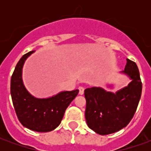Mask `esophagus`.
Segmentation results:
<instances>
[{"label":"esophagus","instance_id":"obj_1","mask_svg":"<svg viewBox=\"0 0 151 151\" xmlns=\"http://www.w3.org/2000/svg\"><path fill=\"white\" fill-rule=\"evenodd\" d=\"M78 90H79V94L80 95H83L84 94V87H82V86H79L78 87Z\"/></svg>","mask_w":151,"mask_h":151}]
</instances>
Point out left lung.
Segmentation results:
<instances>
[{
	"label": "left lung",
	"instance_id": "8db88e82",
	"mask_svg": "<svg viewBox=\"0 0 151 151\" xmlns=\"http://www.w3.org/2000/svg\"><path fill=\"white\" fill-rule=\"evenodd\" d=\"M122 73L131 82L116 93L101 87L84 91L86 107L85 117L90 129L100 135L116 133L126 127L135 114L139 103L142 83L136 63L127 59Z\"/></svg>",
	"mask_w": 151,
	"mask_h": 151
}]
</instances>
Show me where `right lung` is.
<instances>
[{
	"label": "right lung",
	"instance_id": "add662e5",
	"mask_svg": "<svg viewBox=\"0 0 151 151\" xmlns=\"http://www.w3.org/2000/svg\"><path fill=\"white\" fill-rule=\"evenodd\" d=\"M34 51L25 54L17 64L10 82L12 101L18 120L29 129L46 133L55 129L62 120L66 108L78 94V90L61 91L52 97L38 99L31 95L22 82V67Z\"/></svg>",
	"mask_w": 151,
	"mask_h": 151
}]
</instances>
